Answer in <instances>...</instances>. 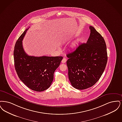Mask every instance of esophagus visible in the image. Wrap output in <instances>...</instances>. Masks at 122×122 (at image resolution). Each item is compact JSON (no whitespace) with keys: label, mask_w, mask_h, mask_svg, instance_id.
<instances>
[{"label":"esophagus","mask_w":122,"mask_h":122,"mask_svg":"<svg viewBox=\"0 0 122 122\" xmlns=\"http://www.w3.org/2000/svg\"><path fill=\"white\" fill-rule=\"evenodd\" d=\"M66 61H67L66 59L65 58H63V59L62 60V61H61V62H62V63H65L66 62Z\"/></svg>","instance_id":"1"}]
</instances>
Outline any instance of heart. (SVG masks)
Returning <instances> with one entry per match:
<instances>
[{
    "label": "heart",
    "instance_id": "heart-1",
    "mask_svg": "<svg viewBox=\"0 0 122 122\" xmlns=\"http://www.w3.org/2000/svg\"><path fill=\"white\" fill-rule=\"evenodd\" d=\"M78 41H76L74 43H73V44H72V46H71V47L72 48H74L76 46V45L77 43L78 42Z\"/></svg>",
    "mask_w": 122,
    "mask_h": 122
}]
</instances>
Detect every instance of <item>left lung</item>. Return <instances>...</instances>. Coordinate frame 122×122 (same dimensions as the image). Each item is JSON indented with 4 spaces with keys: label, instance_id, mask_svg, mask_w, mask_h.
Wrapping results in <instances>:
<instances>
[{
    "label": "left lung",
    "instance_id": "left-lung-1",
    "mask_svg": "<svg viewBox=\"0 0 122 122\" xmlns=\"http://www.w3.org/2000/svg\"><path fill=\"white\" fill-rule=\"evenodd\" d=\"M86 43L80 44L74 51L68 53L66 61L68 77L75 88L84 90L92 86L99 80L107 61L104 38L93 26Z\"/></svg>",
    "mask_w": 122,
    "mask_h": 122
}]
</instances>
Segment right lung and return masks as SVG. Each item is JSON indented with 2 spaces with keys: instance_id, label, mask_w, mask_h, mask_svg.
<instances>
[{
  "instance_id": "right-lung-1",
  "label": "right lung",
  "mask_w": 122,
  "mask_h": 122,
  "mask_svg": "<svg viewBox=\"0 0 122 122\" xmlns=\"http://www.w3.org/2000/svg\"><path fill=\"white\" fill-rule=\"evenodd\" d=\"M29 28L17 41L14 51L17 74L28 87L36 92L46 90L51 84L54 73L62 61V56H34L25 51L22 41Z\"/></svg>"
}]
</instances>
